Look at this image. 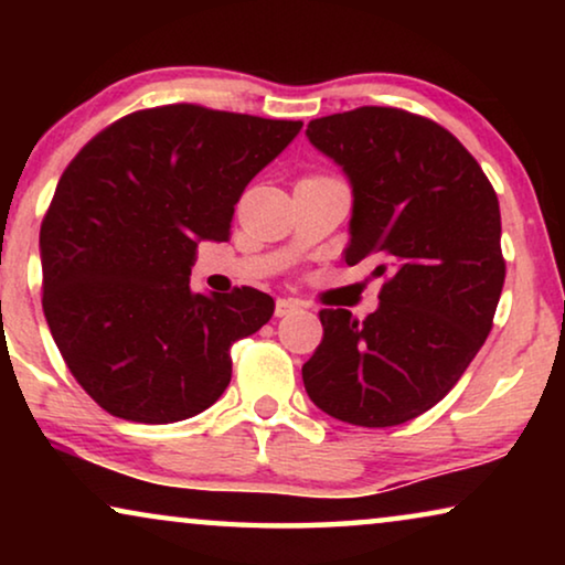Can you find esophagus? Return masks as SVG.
I'll list each match as a JSON object with an SVG mask.
<instances>
[{
    "label": "esophagus",
    "mask_w": 565,
    "mask_h": 565,
    "mask_svg": "<svg viewBox=\"0 0 565 565\" xmlns=\"http://www.w3.org/2000/svg\"><path fill=\"white\" fill-rule=\"evenodd\" d=\"M303 306H306L303 300H298V298H277L275 316H277V319H282V316H290V313L300 311V308H303Z\"/></svg>",
    "instance_id": "esophagus-1"
}]
</instances>
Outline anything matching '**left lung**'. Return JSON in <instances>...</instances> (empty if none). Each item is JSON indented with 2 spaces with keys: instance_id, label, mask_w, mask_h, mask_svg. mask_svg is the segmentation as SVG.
<instances>
[{
  "instance_id": "left-lung-1",
  "label": "left lung",
  "mask_w": 565,
  "mask_h": 565,
  "mask_svg": "<svg viewBox=\"0 0 565 565\" xmlns=\"http://www.w3.org/2000/svg\"><path fill=\"white\" fill-rule=\"evenodd\" d=\"M308 141L352 188L347 265L375 259L381 306L323 308L308 398L358 427H396L443 401L491 331L501 288L499 200L450 130L396 107L311 120Z\"/></svg>"
}]
</instances>
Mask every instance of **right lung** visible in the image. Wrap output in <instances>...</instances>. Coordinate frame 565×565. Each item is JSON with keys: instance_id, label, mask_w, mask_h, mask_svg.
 I'll return each instance as SVG.
<instances>
[{"instance_id": "1", "label": "right lung", "mask_w": 565, "mask_h": 565, "mask_svg": "<svg viewBox=\"0 0 565 565\" xmlns=\"http://www.w3.org/2000/svg\"><path fill=\"white\" fill-rule=\"evenodd\" d=\"M300 120L167 105L126 115L61 174L41 226L43 313L76 383L138 424L190 419L231 381V344L273 319L254 288L192 292L246 184Z\"/></svg>"}]
</instances>
